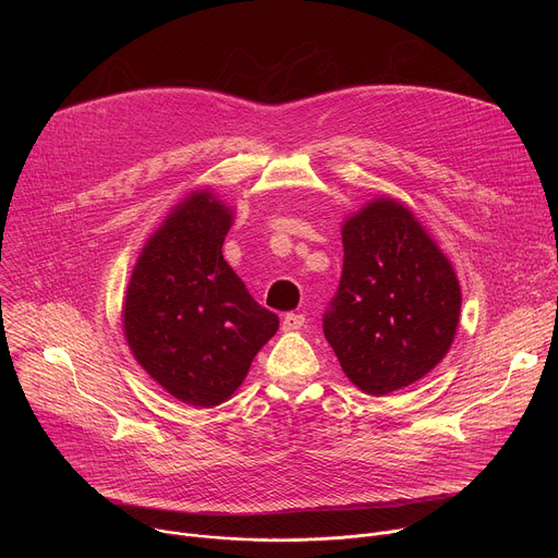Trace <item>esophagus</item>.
<instances>
[{
	"label": "esophagus",
	"mask_w": 558,
	"mask_h": 558,
	"mask_svg": "<svg viewBox=\"0 0 558 558\" xmlns=\"http://www.w3.org/2000/svg\"><path fill=\"white\" fill-rule=\"evenodd\" d=\"M304 325V315L302 313H287L284 320H282V329L284 331H295Z\"/></svg>",
	"instance_id": "obj_1"
}]
</instances>
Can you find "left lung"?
Segmentation results:
<instances>
[{
	"label": "left lung",
	"instance_id": "1",
	"mask_svg": "<svg viewBox=\"0 0 558 558\" xmlns=\"http://www.w3.org/2000/svg\"><path fill=\"white\" fill-rule=\"evenodd\" d=\"M344 267L325 338L368 395L411 386L448 353L461 311L450 260L413 211L375 198L342 225Z\"/></svg>",
	"mask_w": 558,
	"mask_h": 558
}]
</instances>
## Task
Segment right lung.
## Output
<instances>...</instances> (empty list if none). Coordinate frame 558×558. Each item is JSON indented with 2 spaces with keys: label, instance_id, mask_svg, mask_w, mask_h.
I'll use <instances>...</instances> for the list:
<instances>
[{
  "label": "right lung",
  "instance_id": "1",
  "mask_svg": "<svg viewBox=\"0 0 558 558\" xmlns=\"http://www.w3.org/2000/svg\"><path fill=\"white\" fill-rule=\"evenodd\" d=\"M231 222L233 211L209 190L192 192L149 235L123 302L136 362L201 409L229 400L280 325L222 258Z\"/></svg>",
  "mask_w": 558,
  "mask_h": 558
}]
</instances>
